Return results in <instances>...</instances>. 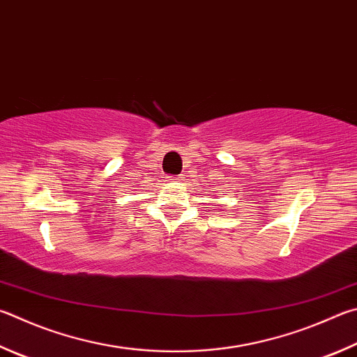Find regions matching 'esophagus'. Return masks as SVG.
I'll return each mask as SVG.
<instances>
[{
    "mask_svg": "<svg viewBox=\"0 0 357 357\" xmlns=\"http://www.w3.org/2000/svg\"><path fill=\"white\" fill-rule=\"evenodd\" d=\"M181 178H183V176H168V179H170V181H179Z\"/></svg>",
    "mask_w": 357,
    "mask_h": 357,
    "instance_id": "esophagus-1",
    "label": "esophagus"
}]
</instances>
